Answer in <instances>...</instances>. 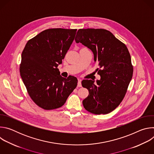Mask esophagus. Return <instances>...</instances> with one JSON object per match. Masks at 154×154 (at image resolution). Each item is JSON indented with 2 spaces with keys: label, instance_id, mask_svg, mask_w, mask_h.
<instances>
[{
  "label": "esophagus",
  "instance_id": "esophagus-1",
  "mask_svg": "<svg viewBox=\"0 0 154 154\" xmlns=\"http://www.w3.org/2000/svg\"><path fill=\"white\" fill-rule=\"evenodd\" d=\"M77 86H78V87H82V82H81V80H78Z\"/></svg>",
  "mask_w": 154,
  "mask_h": 154
}]
</instances>
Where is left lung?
<instances>
[{
    "instance_id": "1",
    "label": "left lung",
    "mask_w": 154,
    "mask_h": 154,
    "mask_svg": "<svg viewBox=\"0 0 154 154\" xmlns=\"http://www.w3.org/2000/svg\"><path fill=\"white\" fill-rule=\"evenodd\" d=\"M75 41L92 51L100 76L96 83L91 80L82 82L89 91L82 102L84 108L95 115L112 112L123 100L133 75L127 48L110 32L102 29H79Z\"/></svg>"
}]
</instances>
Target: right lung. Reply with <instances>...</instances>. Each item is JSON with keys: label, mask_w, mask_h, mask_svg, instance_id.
<instances>
[{"label": "right lung", "mask_w": 154, "mask_h": 154, "mask_svg": "<svg viewBox=\"0 0 154 154\" xmlns=\"http://www.w3.org/2000/svg\"><path fill=\"white\" fill-rule=\"evenodd\" d=\"M77 29H49L30 39L22 52L20 74L32 100L49 110L62 106L77 85L76 77L60 75L62 63Z\"/></svg>", "instance_id": "obj_1"}]
</instances>
